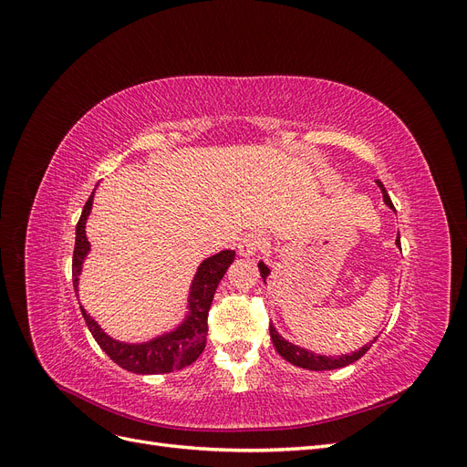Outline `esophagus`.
Instances as JSON below:
<instances>
[{"mask_svg":"<svg viewBox=\"0 0 467 467\" xmlns=\"http://www.w3.org/2000/svg\"><path fill=\"white\" fill-rule=\"evenodd\" d=\"M265 242H266L265 235L259 232L245 234L242 239H239V245H237L239 255H244V257L257 255V253L265 247Z\"/></svg>","mask_w":467,"mask_h":467,"instance_id":"obj_1","label":"esophagus"}]
</instances>
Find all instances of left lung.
Listing matches in <instances>:
<instances>
[{"label":"left lung","mask_w":467,"mask_h":467,"mask_svg":"<svg viewBox=\"0 0 467 467\" xmlns=\"http://www.w3.org/2000/svg\"><path fill=\"white\" fill-rule=\"evenodd\" d=\"M376 182H378V187H379L381 194H384V202H386L391 210H395V208H393V202H391V199H389V194H388V192H386V189H384V185H381L379 181H376ZM395 245H398V247L401 245V244H400V235H398V239H395ZM259 271H261L263 280L266 282L268 275H271V268H268L263 261H259ZM271 338H273V345H275L276 352H278V355H280L282 358L288 360V362H290V364H294V366H300V368L321 372V370L343 368V366H348V364H352V362H357L360 357H364V355H366V350H370V347L376 343V338H378V337H374V341L366 343V345H364V347H360L358 350L350 352V355H341V357H325V355H316V352H312V350L302 348V347H298V345H292L290 341H286L285 337L278 335V331H276V327H275L273 323H271Z\"/></svg>","instance_id":"left-lung-1"}]
</instances>
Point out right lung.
<instances>
[{
	"label": "right lung",
	"mask_w": 467,
	"mask_h": 467,
	"mask_svg": "<svg viewBox=\"0 0 467 467\" xmlns=\"http://www.w3.org/2000/svg\"><path fill=\"white\" fill-rule=\"evenodd\" d=\"M93 194L95 191L91 192L86 206H83L81 218L76 225V247L72 259V278L76 294L79 290V275L83 263H86V257L91 251L86 235V223L91 214ZM234 259V249H223L216 253V255L204 259L199 265V268H196L194 278L191 282L185 317H182V321L175 325L173 329H169L158 337H151L150 341H117V338H112L101 329V325L83 309V306H79L83 319H86L97 345L101 347L110 357V360H115L120 368L134 374H167L173 370H181L202 355L208 335V309L212 306V298H214L220 280L223 278Z\"/></svg>",
	"instance_id": "1"
}]
</instances>
